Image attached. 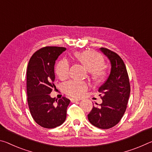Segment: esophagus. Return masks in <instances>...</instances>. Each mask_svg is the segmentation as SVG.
<instances>
[{
  "label": "esophagus",
  "instance_id": "esophagus-1",
  "mask_svg": "<svg viewBox=\"0 0 152 152\" xmlns=\"http://www.w3.org/2000/svg\"><path fill=\"white\" fill-rule=\"evenodd\" d=\"M71 102H75L80 101V99H75V98H71Z\"/></svg>",
  "mask_w": 152,
  "mask_h": 152
}]
</instances>
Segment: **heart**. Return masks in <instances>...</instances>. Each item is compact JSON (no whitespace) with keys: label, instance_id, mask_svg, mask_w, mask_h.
Masks as SVG:
<instances>
[{"label":"heart","instance_id":"1","mask_svg":"<svg viewBox=\"0 0 152 152\" xmlns=\"http://www.w3.org/2000/svg\"><path fill=\"white\" fill-rule=\"evenodd\" d=\"M75 58L91 71L94 79H100L102 78L105 71L102 66L104 60L99 53L94 51L86 50L83 52H76L74 54ZM70 65L68 61L64 58L60 61L56 66V73L61 79L68 77ZM88 85L84 81L71 80L64 83L61 86L62 90L64 94L74 98H79L83 95L88 89Z\"/></svg>","mask_w":152,"mask_h":152}]
</instances>
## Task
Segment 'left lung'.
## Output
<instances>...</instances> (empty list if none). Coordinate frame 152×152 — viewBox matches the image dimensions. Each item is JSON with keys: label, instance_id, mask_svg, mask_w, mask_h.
I'll use <instances>...</instances> for the list:
<instances>
[{"label": "left lung", "instance_id": "1", "mask_svg": "<svg viewBox=\"0 0 152 152\" xmlns=\"http://www.w3.org/2000/svg\"><path fill=\"white\" fill-rule=\"evenodd\" d=\"M100 50L110 60L111 71L98 89L102 103L94 106L88 118L94 126L108 129L117 125L125 114L131 87L126 66L120 56L106 48H101Z\"/></svg>", "mask_w": 152, "mask_h": 152}]
</instances>
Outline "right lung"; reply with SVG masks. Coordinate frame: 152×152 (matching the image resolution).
<instances>
[{"label":"right lung","mask_w":152,"mask_h":152,"mask_svg":"<svg viewBox=\"0 0 152 152\" xmlns=\"http://www.w3.org/2000/svg\"><path fill=\"white\" fill-rule=\"evenodd\" d=\"M65 50L64 47H43L34 53L27 65V104L32 118L44 128L53 129L61 125L66 117L70 99L63 97L57 100L50 96L56 89L54 83L55 61Z\"/></svg>","instance_id":"1"}]
</instances>
